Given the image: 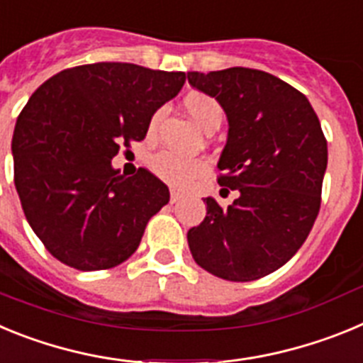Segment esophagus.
<instances>
[{
    "instance_id": "esophagus-1",
    "label": "esophagus",
    "mask_w": 363,
    "mask_h": 363,
    "mask_svg": "<svg viewBox=\"0 0 363 363\" xmlns=\"http://www.w3.org/2000/svg\"><path fill=\"white\" fill-rule=\"evenodd\" d=\"M179 198H182V194H179L176 189H171V203H176V201H179Z\"/></svg>"
}]
</instances>
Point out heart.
I'll return each mask as SVG.
<instances>
[{"label":"heart","instance_id":"1","mask_svg":"<svg viewBox=\"0 0 363 363\" xmlns=\"http://www.w3.org/2000/svg\"><path fill=\"white\" fill-rule=\"evenodd\" d=\"M184 107L189 116L194 120V123L205 133H213L221 125L223 120V111L216 99L211 98L201 92H191L184 99ZM163 111H156L150 116L149 121V134H154L158 130V125L162 121ZM154 174L162 178L167 184L174 185L178 189H185L192 185L198 178L207 172L209 163L203 158H184L171 150H162L152 158L150 162Z\"/></svg>","mask_w":363,"mask_h":363}]
</instances>
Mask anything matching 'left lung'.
<instances>
[{
  "mask_svg": "<svg viewBox=\"0 0 363 363\" xmlns=\"http://www.w3.org/2000/svg\"><path fill=\"white\" fill-rule=\"evenodd\" d=\"M187 76L225 111L218 184L240 192L229 207L205 198L207 216L187 233L189 249L214 277L259 280L296 255L318 216L327 167L322 125L306 96L264 70Z\"/></svg>",
  "mask_w": 363,
  "mask_h": 363,
  "instance_id": "left-lung-1",
  "label": "left lung"
}]
</instances>
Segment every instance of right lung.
I'll return each instance as SVG.
<instances>
[{
    "label": "right lung",
    "instance_id": "add662e5",
    "mask_svg": "<svg viewBox=\"0 0 363 363\" xmlns=\"http://www.w3.org/2000/svg\"><path fill=\"white\" fill-rule=\"evenodd\" d=\"M185 72L99 62L65 69L40 85L12 136L14 184L45 249L78 271L120 265L138 249L169 189L147 169L125 178L111 160L142 142L154 112L174 98Z\"/></svg>",
    "mask_w": 363,
    "mask_h": 363
}]
</instances>
